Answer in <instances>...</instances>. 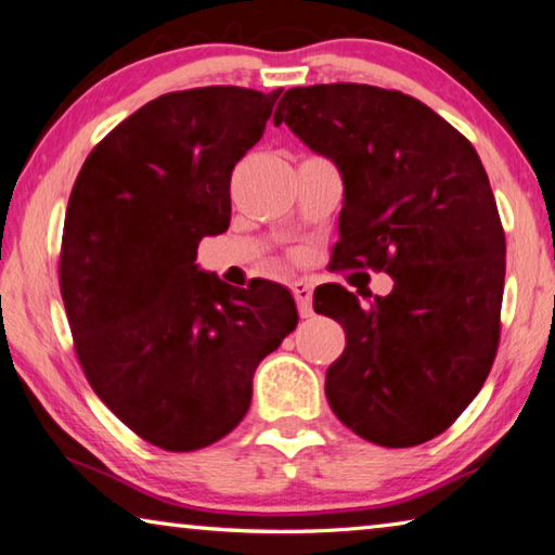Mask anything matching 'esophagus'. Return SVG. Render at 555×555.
Instances as JSON below:
<instances>
[{
  "instance_id": "34e87169",
  "label": "esophagus",
  "mask_w": 555,
  "mask_h": 555,
  "mask_svg": "<svg viewBox=\"0 0 555 555\" xmlns=\"http://www.w3.org/2000/svg\"><path fill=\"white\" fill-rule=\"evenodd\" d=\"M294 298L298 304V312L304 318H310L312 315V286L308 284V281H296L294 286Z\"/></svg>"
}]
</instances>
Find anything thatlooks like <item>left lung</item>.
<instances>
[{"label":"left lung","instance_id":"8db88e82","mask_svg":"<svg viewBox=\"0 0 555 555\" xmlns=\"http://www.w3.org/2000/svg\"><path fill=\"white\" fill-rule=\"evenodd\" d=\"M274 124L339 169L335 267L396 281L371 308L337 284L312 296L347 332L325 376L332 412L378 447L435 439L500 341L505 233L476 147L415 96L351 82L288 89Z\"/></svg>","mask_w":555,"mask_h":555}]
</instances>
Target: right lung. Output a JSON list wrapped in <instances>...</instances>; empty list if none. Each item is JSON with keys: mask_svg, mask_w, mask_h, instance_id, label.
<instances>
[{"mask_svg": "<svg viewBox=\"0 0 555 555\" xmlns=\"http://www.w3.org/2000/svg\"><path fill=\"white\" fill-rule=\"evenodd\" d=\"M281 89L153 99L85 159L69 194L60 291L87 380L150 444L196 451L233 431L251 376L298 325L288 288H233L196 264L230 225V175Z\"/></svg>", "mask_w": 555, "mask_h": 555, "instance_id": "right-lung-1", "label": "right lung"}]
</instances>
